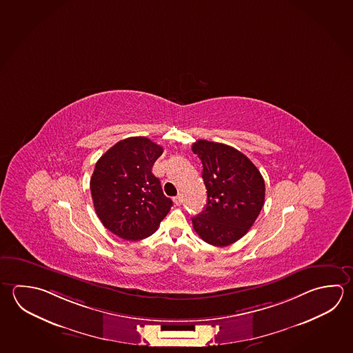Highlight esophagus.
Wrapping results in <instances>:
<instances>
[{"instance_id":"esophagus-1","label":"esophagus","mask_w":353,"mask_h":353,"mask_svg":"<svg viewBox=\"0 0 353 353\" xmlns=\"http://www.w3.org/2000/svg\"><path fill=\"white\" fill-rule=\"evenodd\" d=\"M174 203H175V205H181V203H183V195L178 194V195L174 198Z\"/></svg>"}]
</instances>
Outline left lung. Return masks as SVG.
I'll list each match as a JSON object with an SVG mask.
<instances>
[{
    "label": "left lung",
    "mask_w": 353,
    "mask_h": 353,
    "mask_svg": "<svg viewBox=\"0 0 353 353\" xmlns=\"http://www.w3.org/2000/svg\"><path fill=\"white\" fill-rule=\"evenodd\" d=\"M192 149L203 163L208 194L205 210L192 219V228L208 244L228 246L244 236L263 209V175L230 145L200 139Z\"/></svg>",
    "instance_id": "8db88e82"
}]
</instances>
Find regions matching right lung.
Here are the masks:
<instances>
[{
  "instance_id": "obj_1",
  "label": "right lung",
  "mask_w": 353,
  "mask_h": 353,
  "mask_svg": "<svg viewBox=\"0 0 353 353\" xmlns=\"http://www.w3.org/2000/svg\"><path fill=\"white\" fill-rule=\"evenodd\" d=\"M163 148L145 137L118 141L97 161L90 192L98 218L117 236L137 241L150 236L173 201L153 173Z\"/></svg>"
}]
</instances>
